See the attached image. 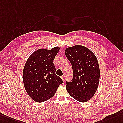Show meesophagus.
Returning <instances> with one entry per match:
<instances>
[{
  "instance_id": "1",
  "label": "esophagus",
  "mask_w": 123,
  "mask_h": 123,
  "mask_svg": "<svg viewBox=\"0 0 123 123\" xmlns=\"http://www.w3.org/2000/svg\"><path fill=\"white\" fill-rule=\"evenodd\" d=\"M61 78H62V81H63L64 82V81H65V77H64V76H61Z\"/></svg>"
}]
</instances>
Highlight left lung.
<instances>
[{
  "label": "left lung",
  "instance_id": "obj_1",
  "mask_svg": "<svg viewBox=\"0 0 123 123\" xmlns=\"http://www.w3.org/2000/svg\"><path fill=\"white\" fill-rule=\"evenodd\" d=\"M65 53L73 70V79L66 81L67 91L74 99L86 102L98 87L100 69L97 58L90 50L80 45L67 48Z\"/></svg>",
  "mask_w": 123,
  "mask_h": 123
}]
</instances>
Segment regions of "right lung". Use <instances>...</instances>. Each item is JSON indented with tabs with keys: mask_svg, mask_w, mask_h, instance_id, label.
<instances>
[{
	"mask_svg": "<svg viewBox=\"0 0 123 123\" xmlns=\"http://www.w3.org/2000/svg\"><path fill=\"white\" fill-rule=\"evenodd\" d=\"M59 50V47L40 49L27 60L23 72V83L26 92L35 102H43L53 97L63 82L56 74L53 63Z\"/></svg>",
	"mask_w": 123,
	"mask_h": 123,
	"instance_id": "obj_1",
	"label": "right lung"
}]
</instances>
